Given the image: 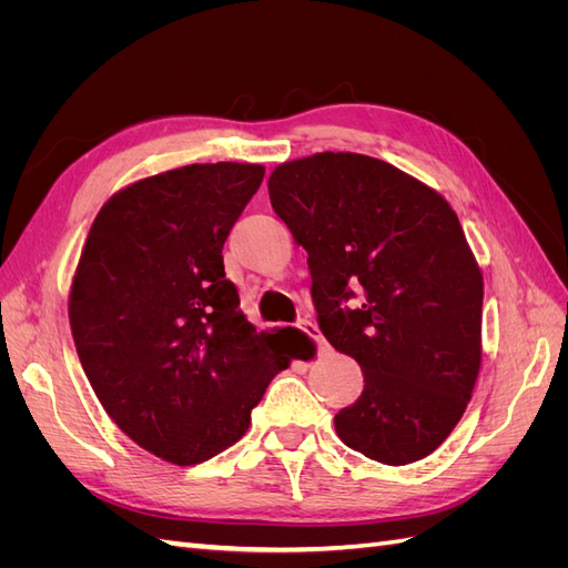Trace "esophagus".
<instances>
[{"mask_svg": "<svg viewBox=\"0 0 568 568\" xmlns=\"http://www.w3.org/2000/svg\"><path fill=\"white\" fill-rule=\"evenodd\" d=\"M296 329L301 332V334H305L307 338H311L315 346H317V351H324L326 348V341L322 338V334H320V329H317V324H313L311 320H301L298 324H296Z\"/></svg>", "mask_w": 568, "mask_h": 568, "instance_id": "esophagus-1", "label": "esophagus"}]
</instances>
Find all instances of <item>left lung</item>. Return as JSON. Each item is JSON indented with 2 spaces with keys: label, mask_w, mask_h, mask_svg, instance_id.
I'll return each instance as SVG.
<instances>
[{
  "label": "left lung",
  "mask_w": 568,
  "mask_h": 568,
  "mask_svg": "<svg viewBox=\"0 0 568 568\" xmlns=\"http://www.w3.org/2000/svg\"><path fill=\"white\" fill-rule=\"evenodd\" d=\"M267 189L307 251L322 334L365 376L363 395L334 417L338 438L390 467L432 455L480 367L484 277L455 211L363 153L284 163Z\"/></svg>",
  "instance_id": "left-lung-1"
}]
</instances>
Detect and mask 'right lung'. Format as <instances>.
<instances>
[{"instance_id": "obj_1", "label": "right lung", "mask_w": 568, "mask_h": 568, "mask_svg": "<svg viewBox=\"0 0 568 568\" xmlns=\"http://www.w3.org/2000/svg\"><path fill=\"white\" fill-rule=\"evenodd\" d=\"M263 165L201 163L134 182L99 211L71 288L73 341L109 417L144 450L189 467L246 434L296 355V329L255 332L222 246ZM294 335L288 344L281 334Z\"/></svg>"}]
</instances>
